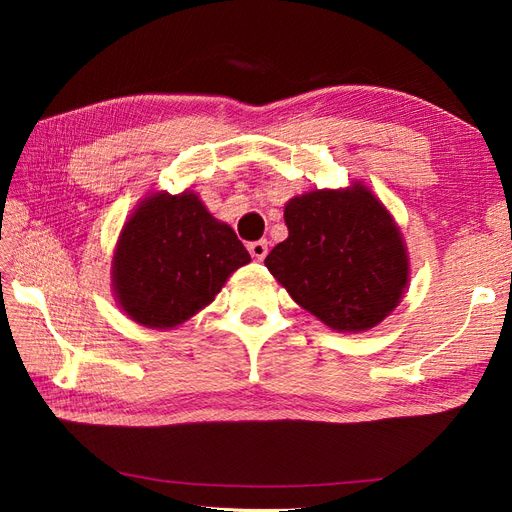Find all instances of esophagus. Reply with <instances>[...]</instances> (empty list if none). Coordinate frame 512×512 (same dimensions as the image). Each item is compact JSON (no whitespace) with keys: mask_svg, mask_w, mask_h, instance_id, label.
Here are the masks:
<instances>
[{"mask_svg":"<svg viewBox=\"0 0 512 512\" xmlns=\"http://www.w3.org/2000/svg\"><path fill=\"white\" fill-rule=\"evenodd\" d=\"M247 250H250L254 260L260 262V260H265V256L269 254V245H267V241H254V243L247 245Z\"/></svg>","mask_w":512,"mask_h":512,"instance_id":"obj_1","label":"esophagus"}]
</instances>
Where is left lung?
<instances>
[{
  "label": "left lung",
  "mask_w": 512,
  "mask_h": 512,
  "mask_svg": "<svg viewBox=\"0 0 512 512\" xmlns=\"http://www.w3.org/2000/svg\"><path fill=\"white\" fill-rule=\"evenodd\" d=\"M288 239L265 265L294 303L339 333L378 327L404 299L410 256L404 235L363 181L309 190L284 207Z\"/></svg>",
  "instance_id": "left-lung-1"
}]
</instances>
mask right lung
Masks as SVG:
<instances>
[{"label": "right lung", "mask_w": 512, "mask_h": 512, "mask_svg": "<svg viewBox=\"0 0 512 512\" xmlns=\"http://www.w3.org/2000/svg\"><path fill=\"white\" fill-rule=\"evenodd\" d=\"M250 254L192 190L151 192L123 224L111 262L121 312L147 329H175L205 309Z\"/></svg>", "instance_id": "obj_1"}]
</instances>
